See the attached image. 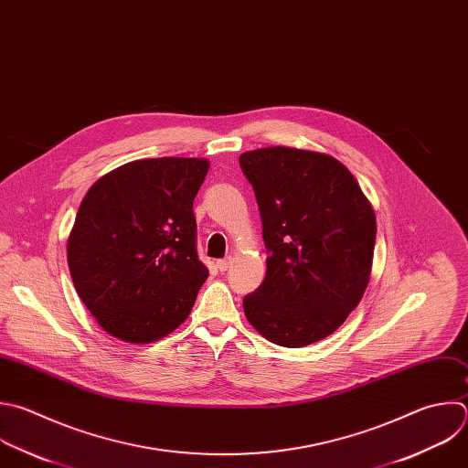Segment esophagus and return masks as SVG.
<instances>
[{
  "instance_id": "obj_1",
  "label": "esophagus",
  "mask_w": 468,
  "mask_h": 468,
  "mask_svg": "<svg viewBox=\"0 0 468 468\" xmlns=\"http://www.w3.org/2000/svg\"><path fill=\"white\" fill-rule=\"evenodd\" d=\"M229 266H231V257H226V259H218V261H217V268H218L220 271H226Z\"/></svg>"
}]
</instances>
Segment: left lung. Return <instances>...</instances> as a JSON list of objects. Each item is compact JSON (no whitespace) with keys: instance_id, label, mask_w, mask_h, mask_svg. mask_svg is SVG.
<instances>
[{"instance_id":"1","label":"left lung","mask_w":468,"mask_h":468,"mask_svg":"<svg viewBox=\"0 0 468 468\" xmlns=\"http://www.w3.org/2000/svg\"><path fill=\"white\" fill-rule=\"evenodd\" d=\"M266 246V277L244 295L248 322L271 344L304 347L333 335L369 282L377 224L355 176L327 154L244 152Z\"/></svg>"}]
</instances>
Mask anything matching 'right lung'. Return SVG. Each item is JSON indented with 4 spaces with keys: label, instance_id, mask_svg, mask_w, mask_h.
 I'll return each mask as SVG.
<instances>
[{
    "label": "right lung",
    "instance_id": "obj_1",
    "mask_svg": "<svg viewBox=\"0 0 468 468\" xmlns=\"http://www.w3.org/2000/svg\"><path fill=\"white\" fill-rule=\"evenodd\" d=\"M207 171L198 158L139 160L86 193L68 264L79 297L112 336L150 344L187 320L209 275L193 213Z\"/></svg>",
    "mask_w": 468,
    "mask_h": 468
}]
</instances>
